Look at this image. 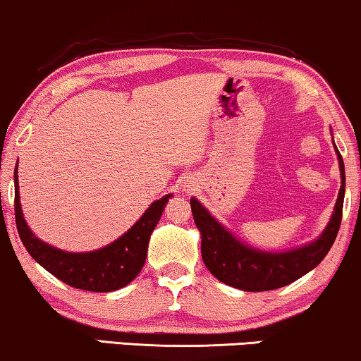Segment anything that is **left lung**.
Returning a JSON list of instances; mask_svg holds the SVG:
<instances>
[{
  "instance_id": "left-lung-1",
  "label": "left lung",
  "mask_w": 361,
  "mask_h": 361,
  "mask_svg": "<svg viewBox=\"0 0 361 361\" xmlns=\"http://www.w3.org/2000/svg\"><path fill=\"white\" fill-rule=\"evenodd\" d=\"M335 152L340 163L341 186L330 221L317 240L290 252H263L241 243L225 226L214 220L198 200L191 198V213L202 233V257L209 273L233 288L268 291L290 285L318 267L338 235L343 213L345 165L336 147Z\"/></svg>"
}]
</instances>
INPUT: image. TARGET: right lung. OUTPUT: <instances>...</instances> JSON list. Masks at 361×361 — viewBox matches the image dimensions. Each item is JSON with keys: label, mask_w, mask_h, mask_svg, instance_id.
I'll use <instances>...</instances> for the list:
<instances>
[{"label": "right lung", "mask_w": 361, "mask_h": 361, "mask_svg": "<svg viewBox=\"0 0 361 361\" xmlns=\"http://www.w3.org/2000/svg\"><path fill=\"white\" fill-rule=\"evenodd\" d=\"M20 186H18V165L15 168V218L20 238L33 257L44 270L65 281L66 285L78 290L106 291L120 290L138 276L147 259L148 241L154 226L161 218L168 198L163 196L149 204L143 216L135 223L125 235L103 248L88 253H71L54 248V246L41 241L33 235L28 223L25 221L20 203Z\"/></svg>", "instance_id": "1"}]
</instances>
